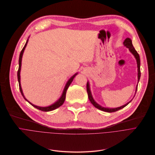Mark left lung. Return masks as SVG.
<instances>
[{"mask_svg": "<svg viewBox=\"0 0 155 155\" xmlns=\"http://www.w3.org/2000/svg\"><path fill=\"white\" fill-rule=\"evenodd\" d=\"M123 44H124V45L125 47H127V48H129V50L130 51V52L135 56L136 60H137V67H138V81L139 82V80H140V76H141V71H140V55L139 54H138L137 51H136V50L135 49V48L133 47V44H132V42L130 38H127L124 42H123ZM137 88H136V92L137 91ZM87 93H88V98L90 101V102L91 103V104H93V105H94L95 107H96L97 108L101 110V111H106V112H108V113H111V112H115V111H117L120 109H122L124 107H125L128 104H129V103H130L131 101V100L129 102H128L127 104L123 105L120 107H118V108H105V107H102L101 106H100V105H98V104H97V103L95 102V101L94 100V99L92 97V95H91V91H90V86H89V83L88 82H87Z\"/></svg>", "mask_w": 155, "mask_h": 155, "instance_id": "left-lung-1", "label": "left lung"}]
</instances>
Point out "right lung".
I'll use <instances>...</instances> for the list:
<instances>
[{
  "label": "right lung",
  "instance_id": "add662e5",
  "mask_svg": "<svg viewBox=\"0 0 155 155\" xmlns=\"http://www.w3.org/2000/svg\"><path fill=\"white\" fill-rule=\"evenodd\" d=\"M28 43V40H27L26 42V44H25L24 48H22V51H20V56H19V60H18V64H19V66H18V71H17V78H18V84H19V89H20V92H21V94L23 96V97L24 98V99L27 101L29 104L32 105L33 107H34L35 108L41 110V111H52L57 108H58L59 107H60L61 105H62L64 103V101L65 100V97H66V92H67V90L68 88V87L70 86V85L71 84V83L72 82V81H73L74 78H75V77L77 75V74H75L74 75L72 76L69 80L68 81H67V83L64 88V91L62 93V95H61V97L55 102L54 103V104L51 105L48 107H38V106H36V105H33L32 104H31V103L30 101H28L24 97V94H23V91H22V88H21V86H20V69H21V64H22V55H23V54H24V50L27 46V44Z\"/></svg>",
  "mask_w": 155,
  "mask_h": 155
}]
</instances>
